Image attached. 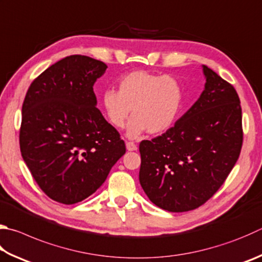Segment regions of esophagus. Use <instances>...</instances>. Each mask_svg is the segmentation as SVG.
<instances>
[{
  "label": "esophagus",
  "instance_id": "34e87169",
  "mask_svg": "<svg viewBox=\"0 0 262 262\" xmlns=\"http://www.w3.org/2000/svg\"><path fill=\"white\" fill-rule=\"evenodd\" d=\"M126 149L128 151H136L137 150V145L133 142H126Z\"/></svg>",
  "mask_w": 262,
  "mask_h": 262
}]
</instances>
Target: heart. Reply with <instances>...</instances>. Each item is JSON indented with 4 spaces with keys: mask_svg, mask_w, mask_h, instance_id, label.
Segmentation results:
<instances>
[{
    "mask_svg": "<svg viewBox=\"0 0 262 262\" xmlns=\"http://www.w3.org/2000/svg\"><path fill=\"white\" fill-rule=\"evenodd\" d=\"M104 113L112 126L122 128L129 118L127 137L137 139L149 130L160 134L179 118L182 106V87L177 78L134 71L119 80L118 92L106 89L102 95Z\"/></svg>",
    "mask_w": 262,
    "mask_h": 262,
    "instance_id": "b5f03b06",
    "label": "heart"
}]
</instances>
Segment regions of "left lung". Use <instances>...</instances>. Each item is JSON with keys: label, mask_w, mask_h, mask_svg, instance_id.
<instances>
[{"label": "left lung", "mask_w": 262, "mask_h": 262, "mask_svg": "<svg viewBox=\"0 0 262 262\" xmlns=\"http://www.w3.org/2000/svg\"><path fill=\"white\" fill-rule=\"evenodd\" d=\"M206 82L175 125L140 143V183L150 201L168 212L203 205L221 187L238 159L243 130L235 88L202 65Z\"/></svg>", "instance_id": "obj_1"}]
</instances>
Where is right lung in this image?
<instances>
[{"label":"right lung","instance_id":"1","mask_svg":"<svg viewBox=\"0 0 262 262\" xmlns=\"http://www.w3.org/2000/svg\"><path fill=\"white\" fill-rule=\"evenodd\" d=\"M106 69L88 56L65 57L32 82L23 104V159L42 191L66 205L96 191L126 152L96 107L93 87Z\"/></svg>","mask_w":262,"mask_h":262}]
</instances>
